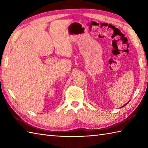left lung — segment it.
<instances>
[{
  "instance_id": "left-lung-1",
  "label": "left lung",
  "mask_w": 148,
  "mask_h": 148,
  "mask_svg": "<svg viewBox=\"0 0 148 148\" xmlns=\"http://www.w3.org/2000/svg\"><path fill=\"white\" fill-rule=\"evenodd\" d=\"M130 102V100H129V101H128V102H127V103H126V104H125V105H124V106H123V107H124V106H126V105H127V103H128V102Z\"/></svg>"
}]
</instances>
